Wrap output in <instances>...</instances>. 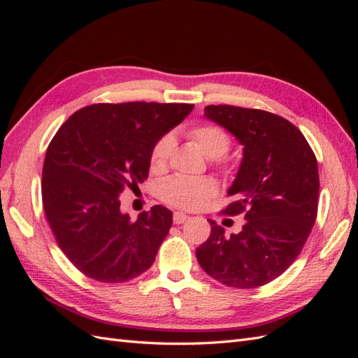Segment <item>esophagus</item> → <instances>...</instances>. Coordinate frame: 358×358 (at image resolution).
I'll return each mask as SVG.
<instances>
[{"label": "esophagus", "instance_id": "34e87169", "mask_svg": "<svg viewBox=\"0 0 358 358\" xmlns=\"http://www.w3.org/2000/svg\"><path fill=\"white\" fill-rule=\"evenodd\" d=\"M188 220V215L187 213H183V212H175L173 213V222L175 224H183Z\"/></svg>", "mask_w": 358, "mask_h": 358}]
</instances>
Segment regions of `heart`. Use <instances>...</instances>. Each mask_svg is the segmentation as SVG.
<instances>
[{"instance_id":"1","label":"heart","mask_w":358,"mask_h":358,"mask_svg":"<svg viewBox=\"0 0 358 358\" xmlns=\"http://www.w3.org/2000/svg\"><path fill=\"white\" fill-rule=\"evenodd\" d=\"M189 137L201 152L210 158H220L230 149V136L221 127L203 124L189 129ZM173 149V137L164 136L155 143L150 154V166L162 170L167 166ZM216 194V185L210 179H191L175 176L162 183L161 199L170 206L185 210H197Z\"/></svg>"}]
</instances>
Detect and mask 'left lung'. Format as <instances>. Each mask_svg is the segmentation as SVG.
<instances>
[{
	"label": "left lung",
	"mask_w": 358,
	"mask_h": 358,
	"mask_svg": "<svg viewBox=\"0 0 358 358\" xmlns=\"http://www.w3.org/2000/svg\"><path fill=\"white\" fill-rule=\"evenodd\" d=\"M243 146L225 215L245 213L237 234L210 222L197 259L218 282L257 288L282 275L305 246L317 220L320 178L315 154L300 129L282 116L229 104L204 107Z\"/></svg>",
	"instance_id": "1"
}]
</instances>
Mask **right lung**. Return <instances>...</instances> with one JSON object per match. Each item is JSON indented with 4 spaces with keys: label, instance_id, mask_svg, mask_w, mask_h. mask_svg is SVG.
<instances>
[{
    "label": "right lung",
    "instance_id": "obj_1",
    "mask_svg": "<svg viewBox=\"0 0 358 358\" xmlns=\"http://www.w3.org/2000/svg\"><path fill=\"white\" fill-rule=\"evenodd\" d=\"M194 104H92L73 113L46 150L43 208L61 251L83 275L100 282L134 279L152 266L173 213L164 206L137 220L121 212L125 188L142 183L158 140Z\"/></svg>",
    "mask_w": 358,
    "mask_h": 358
}]
</instances>
